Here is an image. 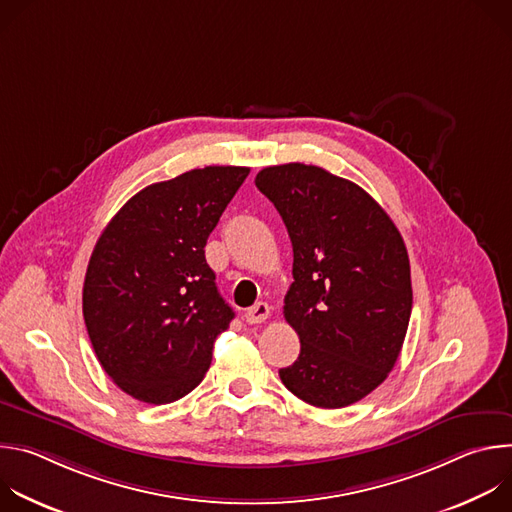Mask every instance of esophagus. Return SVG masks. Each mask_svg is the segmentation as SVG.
<instances>
[{
  "label": "esophagus",
  "instance_id": "1",
  "mask_svg": "<svg viewBox=\"0 0 512 512\" xmlns=\"http://www.w3.org/2000/svg\"><path fill=\"white\" fill-rule=\"evenodd\" d=\"M269 314H271V308L265 302H257L255 306H251L245 312V320L249 324H261V322H265L269 318Z\"/></svg>",
  "mask_w": 512,
  "mask_h": 512
}]
</instances>
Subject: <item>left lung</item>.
I'll use <instances>...</instances> for the list:
<instances>
[{"instance_id":"8db88e82","label":"left lung","mask_w":512,"mask_h":512,"mask_svg":"<svg viewBox=\"0 0 512 512\" xmlns=\"http://www.w3.org/2000/svg\"><path fill=\"white\" fill-rule=\"evenodd\" d=\"M257 188L275 204L294 247L283 316L300 356L279 371L302 401L340 409L375 391L399 358L413 304L409 255L379 202L324 168H263Z\"/></svg>"}]
</instances>
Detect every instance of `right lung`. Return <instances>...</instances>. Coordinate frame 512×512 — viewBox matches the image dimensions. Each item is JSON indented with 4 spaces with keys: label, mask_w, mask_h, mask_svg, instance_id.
<instances>
[{
    "label": "right lung",
    "mask_w": 512,
    "mask_h": 512,
    "mask_svg": "<svg viewBox=\"0 0 512 512\" xmlns=\"http://www.w3.org/2000/svg\"><path fill=\"white\" fill-rule=\"evenodd\" d=\"M249 168L206 166L129 198L101 233L83 285V316L113 383L164 405L204 379L216 336L235 318L204 247Z\"/></svg>",
    "instance_id": "obj_1"
}]
</instances>
